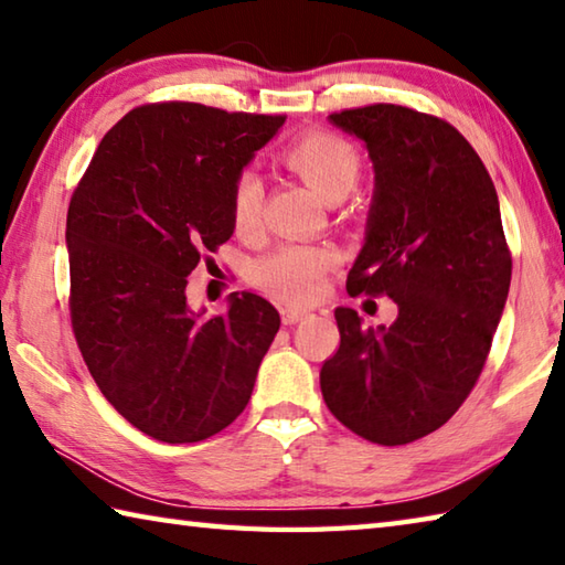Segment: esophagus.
<instances>
[{"mask_svg":"<svg viewBox=\"0 0 565 565\" xmlns=\"http://www.w3.org/2000/svg\"><path fill=\"white\" fill-rule=\"evenodd\" d=\"M311 308H301V306H284L281 308V318L286 326H294V323H301V320L311 318Z\"/></svg>","mask_w":565,"mask_h":565,"instance_id":"34e87169","label":"esophagus"}]
</instances>
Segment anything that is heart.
Returning a JSON list of instances; mask_svg holds the SVG:
<instances>
[{
    "mask_svg": "<svg viewBox=\"0 0 565 565\" xmlns=\"http://www.w3.org/2000/svg\"><path fill=\"white\" fill-rule=\"evenodd\" d=\"M284 163L326 201H340L362 173V157L348 139L333 131H308L284 151ZM264 188L254 173L237 175L230 195V217L237 235L249 237L262 220ZM335 254L311 245H286L259 262L262 286L289 301H311L323 276L333 269Z\"/></svg>",
    "mask_w": 565,
    "mask_h": 565,
    "instance_id": "heart-1",
    "label": "heart"
}]
</instances>
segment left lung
I'll return each instance as SVG.
<instances>
[{"label":"left lung","mask_w":565,"mask_h":565,"mask_svg":"<svg viewBox=\"0 0 565 565\" xmlns=\"http://www.w3.org/2000/svg\"><path fill=\"white\" fill-rule=\"evenodd\" d=\"M330 121L367 143L374 198L350 296H390V328L335 308L340 348L320 392L342 426L380 446L434 434L468 399L512 281L500 201L478 151L446 119L402 105Z\"/></svg>","instance_id":"left-lung-1"}]
</instances>
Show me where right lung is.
Segmentation results:
<instances>
[{"instance_id": "1", "label": "right lung", "mask_w": 565, "mask_h": 565, "mask_svg": "<svg viewBox=\"0 0 565 565\" xmlns=\"http://www.w3.org/2000/svg\"><path fill=\"white\" fill-rule=\"evenodd\" d=\"M284 119L201 103L135 107L73 191L77 348L105 399L163 444H198L235 422L281 326L249 291L203 318L188 308L185 276L232 237V185Z\"/></svg>"}]
</instances>
